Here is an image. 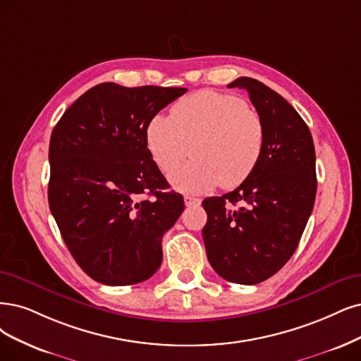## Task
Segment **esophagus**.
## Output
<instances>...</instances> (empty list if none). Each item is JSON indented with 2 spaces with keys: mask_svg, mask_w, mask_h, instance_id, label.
Instances as JSON below:
<instances>
[{
  "mask_svg": "<svg viewBox=\"0 0 361 361\" xmlns=\"http://www.w3.org/2000/svg\"><path fill=\"white\" fill-rule=\"evenodd\" d=\"M184 204H185V207H199L201 205V199L192 197V196H184Z\"/></svg>",
  "mask_w": 361,
  "mask_h": 361,
  "instance_id": "esophagus-1",
  "label": "esophagus"
}]
</instances>
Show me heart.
Here are the masks:
<instances>
[{"mask_svg":"<svg viewBox=\"0 0 361 361\" xmlns=\"http://www.w3.org/2000/svg\"><path fill=\"white\" fill-rule=\"evenodd\" d=\"M145 142L166 173L190 154L192 145L195 159L173 171L169 181L183 193L202 195L217 185L233 189L250 177L263 152L264 125L243 98L201 90L173 105L171 117L153 116Z\"/></svg>","mask_w":361,"mask_h":361,"instance_id":"heart-1","label":"heart"}]
</instances>
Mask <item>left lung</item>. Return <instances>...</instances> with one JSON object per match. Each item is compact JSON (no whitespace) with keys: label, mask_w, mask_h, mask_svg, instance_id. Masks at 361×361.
Returning a JSON list of instances; mask_svg holds the SVG:
<instances>
[{"label":"left lung","mask_w":361,"mask_h":361,"mask_svg":"<svg viewBox=\"0 0 361 361\" xmlns=\"http://www.w3.org/2000/svg\"><path fill=\"white\" fill-rule=\"evenodd\" d=\"M228 87L248 92L264 145L245 181L204 199L202 236L212 269L226 281L252 286L275 275L299 245L315 202V149L310 128L279 93L250 77Z\"/></svg>","instance_id":"8db88e82"}]
</instances>
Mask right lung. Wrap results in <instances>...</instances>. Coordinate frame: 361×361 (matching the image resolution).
Segmentation results:
<instances>
[{
	"label": "right lung",
	"mask_w": 361,
	"mask_h": 361,
	"mask_svg": "<svg viewBox=\"0 0 361 361\" xmlns=\"http://www.w3.org/2000/svg\"><path fill=\"white\" fill-rule=\"evenodd\" d=\"M185 92L101 83L51 130L49 207L77 264L101 284L145 281L162 263V238L184 201L166 192L145 129Z\"/></svg>",
	"instance_id": "1"
}]
</instances>
